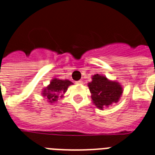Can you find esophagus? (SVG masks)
<instances>
[{
  "label": "esophagus",
  "instance_id": "obj_1",
  "mask_svg": "<svg viewBox=\"0 0 155 155\" xmlns=\"http://www.w3.org/2000/svg\"><path fill=\"white\" fill-rule=\"evenodd\" d=\"M75 83L77 84H83V81H76Z\"/></svg>",
  "mask_w": 155,
  "mask_h": 155
}]
</instances>
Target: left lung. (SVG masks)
Segmentation results:
<instances>
[{
  "mask_svg": "<svg viewBox=\"0 0 155 155\" xmlns=\"http://www.w3.org/2000/svg\"><path fill=\"white\" fill-rule=\"evenodd\" d=\"M94 104L100 110L116 104L121 98L123 89L121 84L108 80L106 76L96 74L92 76V81L88 83Z\"/></svg>",
  "mask_w": 155,
  "mask_h": 155,
  "instance_id": "left-lung-1",
  "label": "left lung"
}]
</instances>
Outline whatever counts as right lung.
<instances>
[{"label": "right lung", "instance_id": "obj_1", "mask_svg": "<svg viewBox=\"0 0 155 155\" xmlns=\"http://www.w3.org/2000/svg\"><path fill=\"white\" fill-rule=\"evenodd\" d=\"M73 84L68 80H59L57 78L52 79L48 85L42 90V95L48 99L50 104L56 103L58 98H62L70 85Z\"/></svg>", "mask_w": 155, "mask_h": 155}]
</instances>
